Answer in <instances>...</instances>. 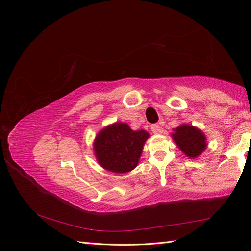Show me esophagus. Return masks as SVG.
I'll return each mask as SVG.
<instances>
[{
	"mask_svg": "<svg viewBox=\"0 0 251 251\" xmlns=\"http://www.w3.org/2000/svg\"><path fill=\"white\" fill-rule=\"evenodd\" d=\"M151 130L153 131V134H158V132H161V126H159V124H153L151 126Z\"/></svg>",
	"mask_w": 251,
	"mask_h": 251,
	"instance_id": "34e87169",
	"label": "esophagus"
}]
</instances>
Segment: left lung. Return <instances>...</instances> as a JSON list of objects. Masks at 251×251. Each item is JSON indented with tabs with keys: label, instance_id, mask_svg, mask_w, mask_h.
I'll use <instances>...</instances> for the list:
<instances>
[{
	"label": "left lung",
	"instance_id": "1",
	"mask_svg": "<svg viewBox=\"0 0 251 251\" xmlns=\"http://www.w3.org/2000/svg\"><path fill=\"white\" fill-rule=\"evenodd\" d=\"M172 138L186 157L197 158L208 146L204 132L190 124H181L173 129Z\"/></svg>",
	"mask_w": 251,
	"mask_h": 251
}]
</instances>
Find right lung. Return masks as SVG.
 Returning <instances> with one entry per match:
<instances>
[{
  "instance_id": "add662e5",
  "label": "right lung",
  "mask_w": 251,
  "mask_h": 251,
  "mask_svg": "<svg viewBox=\"0 0 251 251\" xmlns=\"http://www.w3.org/2000/svg\"><path fill=\"white\" fill-rule=\"evenodd\" d=\"M149 137L146 130H132L126 123L115 122L96 135L93 143L95 157L108 172L129 173L139 163Z\"/></svg>"
}]
</instances>
